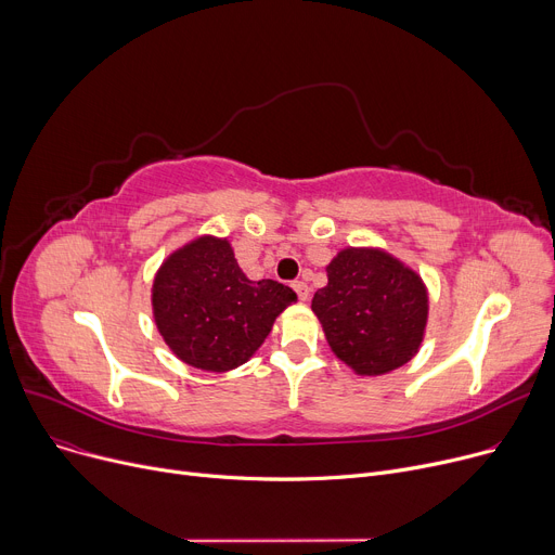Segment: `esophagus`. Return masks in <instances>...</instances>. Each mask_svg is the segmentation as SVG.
<instances>
[{
  "instance_id": "obj_1",
  "label": "esophagus",
  "mask_w": 555,
  "mask_h": 555,
  "mask_svg": "<svg viewBox=\"0 0 555 555\" xmlns=\"http://www.w3.org/2000/svg\"><path fill=\"white\" fill-rule=\"evenodd\" d=\"M293 288H296V293H298V298H300L302 302H307V300H309V293H311V288H309V284H307V282H302V280H298V282H293Z\"/></svg>"
}]
</instances>
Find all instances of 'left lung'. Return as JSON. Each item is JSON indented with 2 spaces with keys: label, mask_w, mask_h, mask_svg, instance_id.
<instances>
[{
  "label": "left lung",
  "mask_w": 555,
  "mask_h": 555,
  "mask_svg": "<svg viewBox=\"0 0 555 555\" xmlns=\"http://www.w3.org/2000/svg\"><path fill=\"white\" fill-rule=\"evenodd\" d=\"M327 278L311 309L340 361L367 376L405 365L428 320V293L421 278L392 255L372 248L340 250Z\"/></svg>",
  "instance_id": "obj_1"
}]
</instances>
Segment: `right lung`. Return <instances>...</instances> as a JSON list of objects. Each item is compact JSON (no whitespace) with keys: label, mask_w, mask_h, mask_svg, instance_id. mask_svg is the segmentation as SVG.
<instances>
[{"label":"right lung","mask_w":555,"mask_h":555,"mask_svg":"<svg viewBox=\"0 0 555 555\" xmlns=\"http://www.w3.org/2000/svg\"><path fill=\"white\" fill-rule=\"evenodd\" d=\"M296 300L293 288L275 280H248L231 244L215 237L172 253L152 288L160 336L183 363L208 372L246 363Z\"/></svg>","instance_id":"obj_1"}]
</instances>
